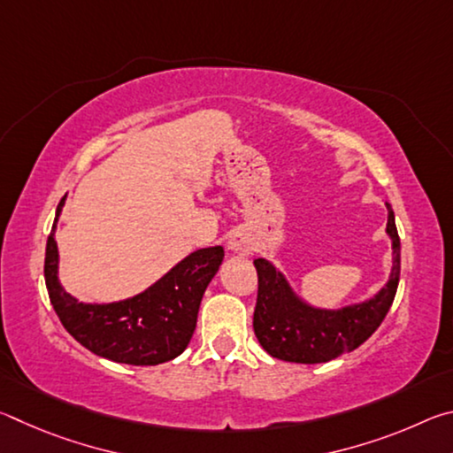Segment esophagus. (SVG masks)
<instances>
[{
    "instance_id": "1",
    "label": "esophagus",
    "mask_w": 453,
    "mask_h": 453,
    "mask_svg": "<svg viewBox=\"0 0 453 453\" xmlns=\"http://www.w3.org/2000/svg\"><path fill=\"white\" fill-rule=\"evenodd\" d=\"M227 250H232L234 254L250 256L251 251H254V240H251V235L248 232L240 229V232H234L232 237H229Z\"/></svg>"
}]
</instances>
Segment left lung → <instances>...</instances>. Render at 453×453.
<instances>
[{"instance_id": "1", "label": "left lung", "mask_w": 453, "mask_h": 453, "mask_svg": "<svg viewBox=\"0 0 453 453\" xmlns=\"http://www.w3.org/2000/svg\"><path fill=\"white\" fill-rule=\"evenodd\" d=\"M388 205L386 232L392 240L394 265L386 286L370 300L340 310L313 308L303 302L280 270L267 259H254L257 302L254 332L267 354L296 364H324L354 351L370 337L394 303L400 283V235L392 205Z\"/></svg>"}]
</instances>
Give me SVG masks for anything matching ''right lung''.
Instances as JSON below:
<instances>
[{"instance_id": "right-lung-1", "label": "right lung", "mask_w": 453, "mask_h": 453, "mask_svg": "<svg viewBox=\"0 0 453 453\" xmlns=\"http://www.w3.org/2000/svg\"><path fill=\"white\" fill-rule=\"evenodd\" d=\"M45 245V286L64 327L83 348L118 364L157 365L178 357L194 335L203 291L224 262V248L197 250L142 294L111 303H83L61 288L56 227Z\"/></svg>"}]
</instances>
